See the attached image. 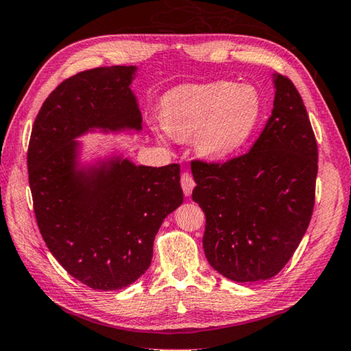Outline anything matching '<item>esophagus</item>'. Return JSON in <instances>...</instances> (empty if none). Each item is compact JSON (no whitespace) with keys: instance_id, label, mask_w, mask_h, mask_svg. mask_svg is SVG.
<instances>
[{"instance_id":"1","label":"esophagus","mask_w":351,"mask_h":351,"mask_svg":"<svg viewBox=\"0 0 351 351\" xmlns=\"http://www.w3.org/2000/svg\"><path fill=\"white\" fill-rule=\"evenodd\" d=\"M180 183H182V188H183L184 195L189 197L191 194H193V189L195 186V182H194L193 176H191L189 173H183L182 178H180Z\"/></svg>"}]
</instances>
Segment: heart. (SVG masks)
Returning <instances> with one entry per match:
<instances>
[{"mask_svg":"<svg viewBox=\"0 0 351 351\" xmlns=\"http://www.w3.org/2000/svg\"><path fill=\"white\" fill-rule=\"evenodd\" d=\"M263 114V101L252 85L226 81L183 85L162 99L158 137L194 136L198 156L224 160L237 154L254 136Z\"/></svg>","mask_w":351,"mask_h":351,"instance_id":"obj_1","label":"heart"}]
</instances>
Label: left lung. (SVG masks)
<instances>
[{
  "label": "left lung",
  "instance_id": "left-lung-1",
  "mask_svg": "<svg viewBox=\"0 0 351 351\" xmlns=\"http://www.w3.org/2000/svg\"><path fill=\"white\" fill-rule=\"evenodd\" d=\"M274 110L247 154L223 165L193 162V200L206 215L203 249L237 282L269 280L286 266L308 228L318 147L302 99L274 73Z\"/></svg>",
  "mask_w": 351,
  "mask_h": 351
}]
</instances>
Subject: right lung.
I'll return each instance as SVG.
<instances>
[{"label":"right lung","mask_w":351,"mask_h":351,"mask_svg":"<svg viewBox=\"0 0 351 351\" xmlns=\"http://www.w3.org/2000/svg\"><path fill=\"white\" fill-rule=\"evenodd\" d=\"M136 76V65L71 76L45 99L29 143V183L45 244L73 278L104 292L147 272L158 228L183 203L180 165H136L116 147L84 158L77 138L142 131Z\"/></svg>","instance_id":"add662e5"}]
</instances>
